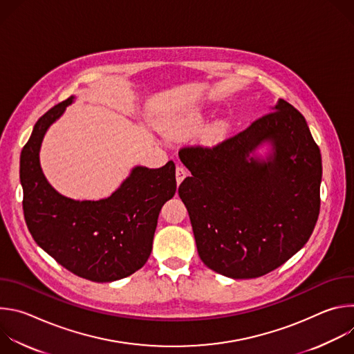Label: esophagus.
I'll return each mask as SVG.
<instances>
[{"label":"esophagus","mask_w":354,"mask_h":354,"mask_svg":"<svg viewBox=\"0 0 354 354\" xmlns=\"http://www.w3.org/2000/svg\"><path fill=\"white\" fill-rule=\"evenodd\" d=\"M187 175V169L183 165H176V182L178 185L186 178Z\"/></svg>","instance_id":"34e87169"}]
</instances>
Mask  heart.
<instances>
[{"label": "heart", "mask_w": 354, "mask_h": 354, "mask_svg": "<svg viewBox=\"0 0 354 354\" xmlns=\"http://www.w3.org/2000/svg\"><path fill=\"white\" fill-rule=\"evenodd\" d=\"M201 122V115L197 111H189L183 115H179L176 118H174L169 124L168 129L171 131H190L193 129H196L198 126V123ZM224 126L223 124H216L210 129V134L217 137L223 133Z\"/></svg>", "instance_id": "heart-1"}]
</instances>
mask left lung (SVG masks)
I'll use <instances>...</instances> for the list:
<instances>
[{
    "instance_id": "left-lung-1",
    "label": "left lung",
    "mask_w": 354,
    "mask_h": 354,
    "mask_svg": "<svg viewBox=\"0 0 354 354\" xmlns=\"http://www.w3.org/2000/svg\"><path fill=\"white\" fill-rule=\"evenodd\" d=\"M266 139L274 156L266 163L249 159ZM179 158L192 176L178 193L209 269L231 279L261 277L310 239L321 207V151L304 116L284 99L212 147H182Z\"/></svg>"
}]
</instances>
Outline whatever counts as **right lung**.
Wrapping results in <instances>:
<instances>
[{
    "mask_svg": "<svg viewBox=\"0 0 354 354\" xmlns=\"http://www.w3.org/2000/svg\"><path fill=\"white\" fill-rule=\"evenodd\" d=\"M73 97L47 111L21 153L24 216L36 243L71 273L96 283L115 281L141 269L153 250L160 210L176 192L175 164L137 167L108 198L75 201L50 186L39 164L48 126Z\"/></svg>",
    "mask_w": 354,
    "mask_h": 354,
    "instance_id": "add662e5",
    "label": "right lung"
}]
</instances>
